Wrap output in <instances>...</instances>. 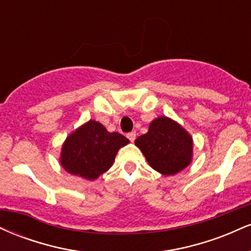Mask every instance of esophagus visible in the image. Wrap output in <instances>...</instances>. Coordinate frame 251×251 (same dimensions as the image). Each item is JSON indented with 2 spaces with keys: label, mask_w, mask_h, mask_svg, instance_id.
<instances>
[{
  "label": "esophagus",
  "mask_w": 251,
  "mask_h": 251,
  "mask_svg": "<svg viewBox=\"0 0 251 251\" xmlns=\"http://www.w3.org/2000/svg\"><path fill=\"white\" fill-rule=\"evenodd\" d=\"M127 138L129 139V142L133 143L135 140V132H129V133L127 134Z\"/></svg>",
  "instance_id": "obj_1"
}]
</instances>
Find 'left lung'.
<instances>
[{
    "label": "left lung",
    "instance_id": "8db88e82",
    "mask_svg": "<svg viewBox=\"0 0 251 251\" xmlns=\"http://www.w3.org/2000/svg\"><path fill=\"white\" fill-rule=\"evenodd\" d=\"M152 169L163 176H175L186 169L194 157V140L180 124L171 118L152 120L148 133L135 139Z\"/></svg>",
    "mask_w": 251,
    "mask_h": 251
}]
</instances>
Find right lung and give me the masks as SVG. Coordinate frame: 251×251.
<instances>
[{
  "instance_id": "add662e5",
  "label": "right lung",
  "mask_w": 251,
  "mask_h": 251,
  "mask_svg": "<svg viewBox=\"0 0 251 251\" xmlns=\"http://www.w3.org/2000/svg\"><path fill=\"white\" fill-rule=\"evenodd\" d=\"M129 140L118 132H108L101 123L88 120L66 138L60 164L68 174L96 180L113 165L120 149Z\"/></svg>"
}]
</instances>
